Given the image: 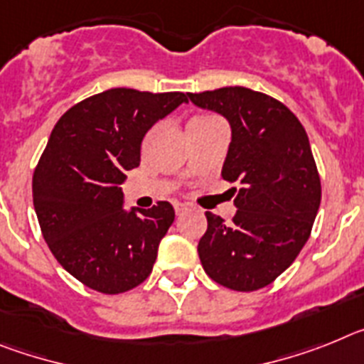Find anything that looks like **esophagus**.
<instances>
[{
	"label": "esophagus",
	"mask_w": 364,
	"mask_h": 364,
	"mask_svg": "<svg viewBox=\"0 0 364 364\" xmlns=\"http://www.w3.org/2000/svg\"><path fill=\"white\" fill-rule=\"evenodd\" d=\"M173 208H176V214H178V216H181V214H185L186 210H188V205L176 201V203H173Z\"/></svg>",
	"instance_id": "34e87169"
}]
</instances>
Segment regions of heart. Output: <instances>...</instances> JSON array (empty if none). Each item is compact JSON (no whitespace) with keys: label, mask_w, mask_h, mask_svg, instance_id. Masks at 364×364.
Here are the masks:
<instances>
[{"label":"heart","mask_w":364,"mask_h":364,"mask_svg":"<svg viewBox=\"0 0 364 364\" xmlns=\"http://www.w3.org/2000/svg\"><path fill=\"white\" fill-rule=\"evenodd\" d=\"M208 119H213L210 115H198L194 117V119H191V122L188 124H194V122H203V121H208Z\"/></svg>","instance_id":"heart-1"}]
</instances>
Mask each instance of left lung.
Returning a JSON list of instances; mask_svg holds the SVG:
<instances>
[{
	"label": "left lung",
	"mask_w": 364,
	"mask_h": 364,
	"mask_svg": "<svg viewBox=\"0 0 364 364\" xmlns=\"http://www.w3.org/2000/svg\"><path fill=\"white\" fill-rule=\"evenodd\" d=\"M232 129L221 176L238 188L230 223L205 213L198 243L205 273L235 291L269 286L299 257L321 205V178L304 126L269 95L249 87L188 93Z\"/></svg>",
	"instance_id": "1"
}]
</instances>
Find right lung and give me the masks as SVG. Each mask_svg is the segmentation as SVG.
Listing matches in <instances>:
<instances>
[{
	"instance_id": "1",
	"label": "right lung",
	"mask_w": 364,
	"mask_h": 364,
	"mask_svg": "<svg viewBox=\"0 0 364 364\" xmlns=\"http://www.w3.org/2000/svg\"><path fill=\"white\" fill-rule=\"evenodd\" d=\"M186 100L113 87L75 104L50 132L33 176L34 210L58 264L95 291H129L151 273L176 213L168 201L126 213L119 185L141 163L148 129Z\"/></svg>"
}]
</instances>
